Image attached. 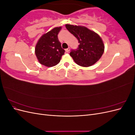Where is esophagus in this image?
Returning <instances> with one entry per match:
<instances>
[{
	"label": "esophagus",
	"instance_id": "1",
	"mask_svg": "<svg viewBox=\"0 0 135 135\" xmlns=\"http://www.w3.org/2000/svg\"><path fill=\"white\" fill-rule=\"evenodd\" d=\"M65 51H66V53H69V51H70V48H67V49H66V50H65Z\"/></svg>",
	"mask_w": 135,
	"mask_h": 135
}]
</instances>
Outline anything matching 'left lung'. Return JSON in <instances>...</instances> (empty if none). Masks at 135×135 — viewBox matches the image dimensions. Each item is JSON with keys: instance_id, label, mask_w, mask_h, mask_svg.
Wrapping results in <instances>:
<instances>
[{"instance_id": "obj_1", "label": "left lung", "mask_w": 135, "mask_h": 135, "mask_svg": "<svg viewBox=\"0 0 135 135\" xmlns=\"http://www.w3.org/2000/svg\"><path fill=\"white\" fill-rule=\"evenodd\" d=\"M68 31L78 40L79 45L70 55L76 64L83 67L91 66L101 57L104 52V44L100 36L85 26L65 25Z\"/></svg>"}]
</instances>
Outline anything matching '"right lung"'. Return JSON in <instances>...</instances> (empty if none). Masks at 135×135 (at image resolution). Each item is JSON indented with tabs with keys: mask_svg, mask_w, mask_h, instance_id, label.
Returning <instances> with one entry per match:
<instances>
[{
	"mask_svg": "<svg viewBox=\"0 0 135 135\" xmlns=\"http://www.w3.org/2000/svg\"><path fill=\"white\" fill-rule=\"evenodd\" d=\"M61 27H55L43 34L36 44L35 54L40 64L47 67L58 64L65 50L61 47L58 39V34Z\"/></svg>",
	"mask_w": 135,
	"mask_h": 135,
	"instance_id": "add662e5",
	"label": "right lung"
}]
</instances>
